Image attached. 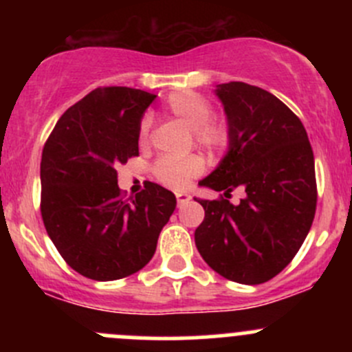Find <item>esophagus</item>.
I'll use <instances>...</instances> for the list:
<instances>
[{
  "instance_id": "obj_1",
  "label": "esophagus",
  "mask_w": 352,
  "mask_h": 352,
  "mask_svg": "<svg viewBox=\"0 0 352 352\" xmlns=\"http://www.w3.org/2000/svg\"><path fill=\"white\" fill-rule=\"evenodd\" d=\"M177 204L179 206H182V204H186V202H189L190 201V196L189 194H177Z\"/></svg>"
}]
</instances>
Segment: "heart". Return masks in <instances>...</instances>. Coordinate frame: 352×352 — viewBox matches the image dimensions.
<instances>
[{
    "instance_id": "heart-1",
    "label": "heart",
    "mask_w": 352,
    "mask_h": 352,
    "mask_svg": "<svg viewBox=\"0 0 352 352\" xmlns=\"http://www.w3.org/2000/svg\"><path fill=\"white\" fill-rule=\"evenodd\" d=\"M163 109L173 119L180 120L192 133V140L197 146L218 153L228 148L232 141V131L223 117L212 116V107L206 97L192 90H180L170 94L163 102ZM151 122L144 117L138 129V141L141 146L150 143ZM204 168V163L197 155L186 158L165 156L153 165V175L163 186L180 190L187 187L190 179L197 177Z\"/></svg>"
}]
</instances>
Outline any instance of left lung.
<instances>
[{"instance_id": "1", "label": "left lung", "mask_w": 352, "mask_h": 352, "mask_svg": "<svg viewBox=\"0 0 352 352\" xmlns=\"http://www.w3.org/2000/svg\"><path fill=\"white\" fill-rule=\"evenodd\" d=\"M232 141L218 168L199 186L225 190L197 199L204 219L194 239L206 264L230 281L261 285L278 276L303 245L317 209L310 141L296 113L254 85H218ZM236 186L245 197L232 205Z\"/></svg>"}]
</instances>
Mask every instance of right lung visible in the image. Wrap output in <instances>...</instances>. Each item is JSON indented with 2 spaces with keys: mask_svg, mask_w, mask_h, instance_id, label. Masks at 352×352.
Returning <instances> with one entry per match:
<instances>
[{
  "mask_svg": "<svg viewBox=\"0 0 352 352\" xmlns=\"http://www.w3.org/2000/svg\"><path fill=\"white\" fill-rule=\"evenodd\" d=\"M156 95L100 87L69 107L42 150L41 212L66 264L94 281H113L153 257L175 196L144 184L124 199L117 166L140 155L138 129Z\"/></svg>",
  "mask_w": 352,
  "mask_h": 352,
  "instance_id": "add662e5",
  "label": "right lung"
}]
</instances>
